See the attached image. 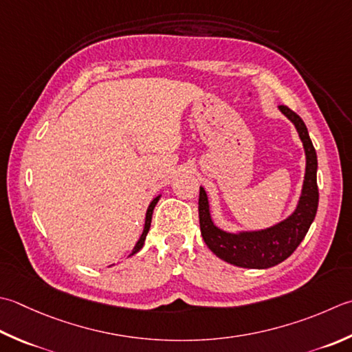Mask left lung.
<instances>
[{"mask_svg": "<svg viewBox=\"0 0 352 352\" xmlns=\"http://www.w3.org/2000/svg\"><path fill=\"white\" fill-rule=\"evenodd\" d=\"M279 109L294 123L307 155L304 188H302L298 209L293 212L292 217L270 229L233 235V233L219 230L212 223L208 195L203 188H199L198 215L204 243L218 258L238 267L268 268L285 261L305 238L318 212L319 189L318 177H316L318 155H316L313 142L309 139L304 120L298 114L285 105H279Z\"/></svg>", "mask_w": 352, "mask_h": 352, "instance_id": "8db88e82", "label": "left lung"}]
</instances>
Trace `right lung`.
<instances>
[{"label": "right lung", "mask_w": 352, "mask_h": 352, "mask_svg": "<svg viewBox=\"0 0 352 352\" xmlns=\"http://www.w3.org/2000/svg\"><path fill=\"white\" fill-rule=\"evenodd\" d=\"M158 198H160V197L154 198V199H153V203L149 204L148 212H146V219H144V229H143V233H142L140 239L137 241V244H135V247H134V250H133V253H131V254H134V253L139 252V250L142 249V247H143V244H144V238H146L148 232H149V227H151V219H153V212H154V208H155V204H157V201H158Z\"/></svg>", "instance_id": "add662e5"}]
</instances>
